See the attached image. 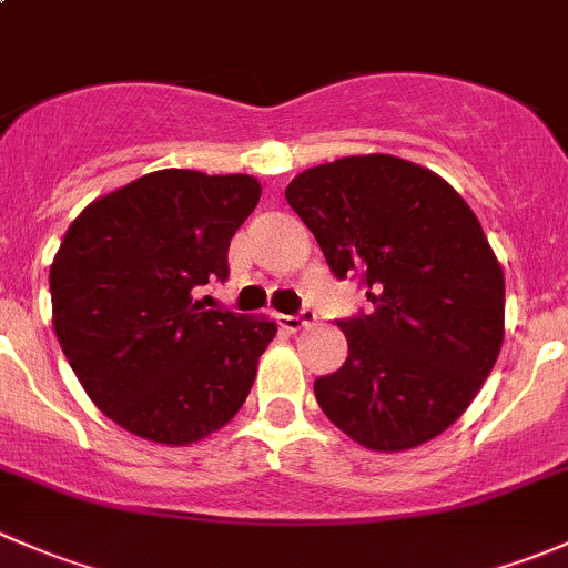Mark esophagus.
I'll list each match as a JSON object with an SVG mask.
<instances>
[{"mask_svg":"<svg viewBox=\"0 0 568 568\" xmlns=\"http://www.w3.org/2000/svg\"><path fill=\"white\" fill-rule=\"evenodd\" d=\"M313 321H316V311H311V307H302V311L296 313V316H280L277 324L283 326L285 332H300L302 326L313 324Z\"/></svg>","mask_w":568,"mask_h":568,"instance_id":"1","label":"esophagus"}]
</instances>
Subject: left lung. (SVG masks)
<instances>
[{
    "label": "left lung",
    "mask_w": 568,
    "mask_h": 568,
    "mask_svg": "<svg viewBox=\"0 0 568 568\" xmlns=\"http://www.w3.org/2000/svg\"><path fill=\"white\" fill-rule=\"evenodd\" d=\"M285 200L371 302L337 321L348 357L313 385L324 415L371 450L437 437L503 346L506 283L480 222L443 178L385 153L305 170Z\"/></svg>",
    "instance_id": "1"
}]
</instances>
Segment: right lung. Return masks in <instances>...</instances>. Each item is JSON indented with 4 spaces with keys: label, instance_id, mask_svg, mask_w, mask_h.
<instances>
[{
    "label": "right lung",
    "instance_id": "obj_1",
    "mask_svg": "<svg viewBox=\"0 0 568 568\" xmlns=\"http://www.w3.org/2000/svg\"><path fill=\"white\" fill-rule=\"evenodd\" d=\"M261 200L250 175L159 170L90 203L49 272L54 332L93 404L125 432L197 443L247 400L277 326L205 311L233 233Z\"/></svg>",
    "mask_w": 568,
    "mask_h": 568
}]
</instances>
